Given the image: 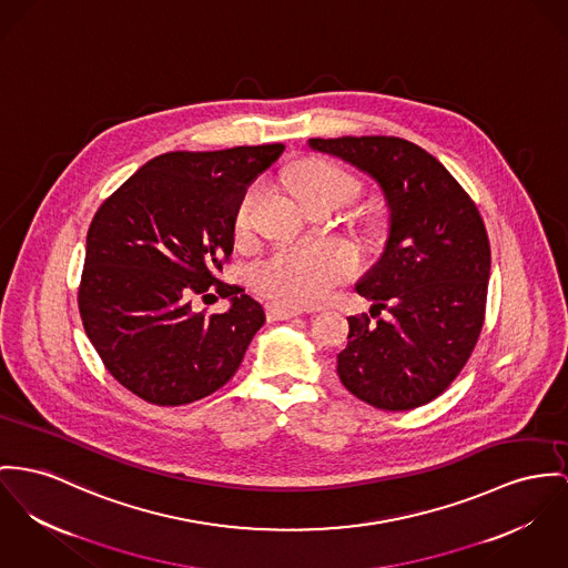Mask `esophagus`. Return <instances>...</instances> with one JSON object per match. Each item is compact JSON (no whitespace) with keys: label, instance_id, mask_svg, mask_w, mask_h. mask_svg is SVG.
<instances>
[{"label":"esophagus","instance_id":"obj_1","mask_svg":"<svg viewBox=\"0 0 568 568\" xmlns=\"http://www.w3.org/2000/svg\"><path fill=\"white\" fill-rule=\"evenodd\" d=\"M267 315H270V320H290V317L303 315V308L272 303V305L267 306Z\"/></svg>","mask_w":568,"mask_h":568}]
</instances>
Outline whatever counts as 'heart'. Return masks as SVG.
Returning <instances> with one entry per match:
<instances>
[{"label": "heart", "mask_w": 568, "mask_h": 568, "mask_svg": "<svg viewBox=\"0 0 568 568\" xmlns=\"http://www.w3.org/2000/svg\"><path fill=\"white\" fill-rule=\"evenodd\" d=\"M290 185L294 194L308 203L320 196L335 201H348L361 192V183L342 169L322 162L306 160L298 164ZM257 190H248L235 212V237L246 240L253 231V205ZM356 253L339 240H313L305 244H287L272 251L253 267V285L263 296L285 305L308 306L326 301L337 285L348 281L356 272Z\"/></svg>", "instance_id": "1"}]
</instances>
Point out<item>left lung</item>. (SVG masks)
Masks as SVG:
<instances>
[{
  "label": "left lung",
  "mask_w": 568,
  "mask_h": 568,
  "mask_svg": "<svg viewBox=\"0 0 568 568\" xmlns=\"http://www.w3.org/2000/svg\"><path fill=\"white\" fill-rule=\"evenodd\" d=\"M308 146L372 176L389 207L385 253L356 283L374 305L348 317L339 381L383 410L424 406L454 383L484 326L490 246L480 212L437 158L404 138H311Z\"/></svg>",
  "instance_id": "8db88e82"
}]
</instances>
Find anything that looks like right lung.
<instances>
[{
    "label": "right lung",
    "instance_id": "obj_1",
    "mask_svg": "<svg viewBox=\"0 0 568 568\" xmlns=\"http://www.w3.org/2000/svg\"><path fill=\"white\" fill-rule=\"evenodd\" d=\"M283 144L173 151L153 158L97 210L78 292L90 344L138 397L181 406L219 392L265 322L262 303L216 278L233 253L246 187ZM214 286L232 306L205 316Z\"/></svg>",
    "mask_w": 568,
    "mask_h": 568
}]
</instances>
